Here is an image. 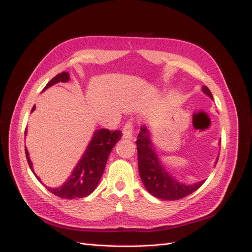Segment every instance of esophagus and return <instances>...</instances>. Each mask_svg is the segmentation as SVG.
<instances>
[{"instance_id": "obj_1", "label": "esophagus", "mask_w": 252, "mask_h": 252, "mask_svg": "<svg viewBox=\"0 0 252 252\" xmlns=\"http://www.w3.org/2000/svg\"><path fill=\"white\" fill-rule=\"evenodd\" d=\"M122 133L126 138L132 139L133 138V133H134V125L132 121H128L125 125L124 128H122Z\"/></svg>"}]
</instances>
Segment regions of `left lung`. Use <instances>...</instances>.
<instances>
[{
	"instance_id": "left-lung-1",
	"label": "left lung",
	"mask_w": 252,
	"mask_h": 252,
	"mask_svg": "<svg viewBox=\"0 0 252 252\" xmlns=\"http://www.w3.org/2000/svg\"><path fill=\"white\" fill-rule=\"evenodd\" d=\"M203 92L212 98L211 92L206 85L203 86ZM136 146H137L140 178L146 189L153 196L164 200L181 199L196 191L205 183V181H202L195 185L187 186L176 182L173 177H171L158 160L157 155L151 145L146 126L140 127Z\"/></svg>"
}]
</instances>
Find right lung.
<instances>
[{
  "label": "right lung",
  "instance_id": "1",
  "mask_svg": "<svg viewBox=\"0 0 252 252\" xmlns=\"http://www.w3.org/2000/svg\"><path fill=\"white\" fill-rule=\"evenodd\" d=\"M68 80V73L62 71V73L54 77L46 84L44 90L58 82H66ZM33 110L34 106L32 111ZM121 136L122 133L119 130L110 131L107 128H101V130L96 131L94 137L91 140L88 149H86L82 158L78 162L77 167L73 171L69 178L59 188H47L48 191L55 194L56 196L67 199L82 198L90 195L96 189L99 181L101 179L107 158H109L114 146L121 138ZM25 154L27 162L32 171V163L30 159V155H28V151L26 148ZM37 178L39 179V177Z\"/></svg>",
  "mask_w": 252,
  "mask_h": 252
}]
</instances>
